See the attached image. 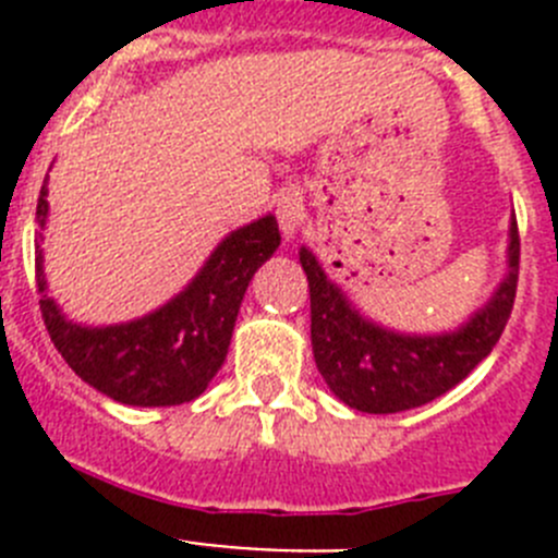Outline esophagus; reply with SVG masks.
<instances>
[{
  "label": "esophagus",
  "mask_w": 558,
  "mask_h": 558,
  "mask_svg": "<svg viewBox=\"0 0 558 558\" xmlns=\"http://www.w3.org/2000/svg\"><path fill=\"white\" fill-rule=\"evenodd\" d=\"M276 218H279V229L288 240H293L302 229L304 218H307V211H304V201L299 192H282V198L276 201Z\"/></svg>",
  "instance_id": "esophagus-1"
}]
</instances>
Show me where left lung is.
<instances>
[{"label": "left lung", "mask_w": 558, "mask_h": 558, "mask_svg": "<svg viewBox=\"0 0 558 558\" xmlns=\"http://www.w3.org/2000/svg\"><path fill=\"white\" fill-rule=\"evenodd\" d=\"M299 263L310 282L313 357L329 391L354 411L399 413L433 402L489 357L514 307L520 234L511 218L509 270L489 302L450 332L416 335L383 327L349 302L307 245L299 248Z\"/></svg>", "instance_id": "1"}]
</instances>
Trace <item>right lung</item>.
<instances>
[{
	"label": "right lung",
	"instance_id": "obj_1",
	"mask_svg": "<svg viewBox=\"0 0 558 558\" xmlns=\"http://www.w3.org/2000/svg\"><path fill=\"white\" fill-rule=\"evenodd\" d=\"M47 181L36 206L38 229L49 215ZM38 231L36 282L47 332L69 368L122 405L167 408L201 397L229 354L236 313L256 268L282 243L274 215L226 234L181 293L125 324L69 322L47 295L44 234Z\"/></svg>",
	"mask_w": 558,
	"mask_h": 558
}]
</instances>
